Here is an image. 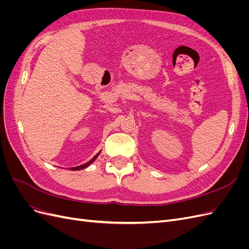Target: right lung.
I'll list each match as a JSON object with an SVG mask.
<instances>
[{
    "label": "right lung",
    "instance_id": "obj_1",
    "mask_svg": "<svg viewBox=\"0 0 249 249\" xmlns=\"http://www.w3.org/2000/svg\"><path fill=\"white\" fill-rule=\"evenodd\" d=\"M100 155V153H97L93 158H92V159L91 160H90L89 162H87V163H85V164H83V165H80V166H77V167H71V170H80V169H83V168H85V167H87L88 166V165L89 164H91L95 159H96V158H97V156H99Z\"/></svg>",
    "mask_w": 249,
    "mask_h": 249
}]
</instances>
